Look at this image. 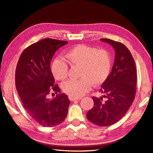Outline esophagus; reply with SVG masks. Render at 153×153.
<instances>
[{
  "label": "esophagus",
  "mask_w": 153,
  "mask_h": 153,
  "mask_svg": "<svg viewBox=\"0 0 153 153\" xmlns=\"http://www.w3.org/2000/svg\"><path fill=\"white\" fill-rule=\"evenodd\" d=\"M69 99H70V101H76V100H80L82 97H69Z\"/></svg>",
  "instance_id": "1"
}]
</instances>
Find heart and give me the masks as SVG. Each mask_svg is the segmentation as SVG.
I'll list each match as a JSON object with an SVG mask.
<instances>
[{
    "label": "heart",
    "mask_w": 153,
    "mask_h": 153,
    "mask_svg": "<svg viewBox=\"0 0 153 153\" xmlns=\"http://www.w3.org/2000/svg\"><path fill=\"white\" fill-rule=\"evenodd\" d=\"M65 57L71 65L80 68L79 79L68 80L62 85L63 91L70 97L83 96L90 90L91 84L100 85L109 76L111 60L109 53L105 50L79 44L69 50ZM51 70L57 79L67 78L68 65L63 59H56Z\"/></svg>",
    "instance_id": "b5f03b06"
}]
</instances>
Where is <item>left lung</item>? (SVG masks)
<instances>
[{
    "label": "left lung",
    "instance_id": "8db88e82",
    "mask_svg": "<svg viewBox=\"0 0 153 153\" xmlns=\"http://www.w3.org/2000/svg\"><path fill=\"white\" fill-rule=\"evenodd\" d=\"M101 41L110 44L115 52L111 72L101 86L102 97H93L94 107L87 113V118L101 127L112 125L118 122L130 108L136 94L137 71L130 51L122 43L110 39Z\"/></svg>",
    "mask_w": 153,
    "mask_h": 153
}]
</instances>
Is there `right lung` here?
<instances>
[{
    "instance_id": "right-lung-1",
    "label": "right lung",
    "mask_w": 153,
    "mask_h": 153,
    "mask_svg": "<svg viewBox=\"0 0 153 153\" xmlns=\"http://www.w3.org/2000/svg\"><path fill=\"white\" fill-rule=\"evenodd\" d=\"M68 43L43 39L26 48L17 64L15 84L23 106L35 121L46 127L60 124L68 114L70 101L66 95L58 94L53 100L48 98L51 92H60L58 85H54L51 59L59 48Z\"/></svg>"
}]
</instances>
